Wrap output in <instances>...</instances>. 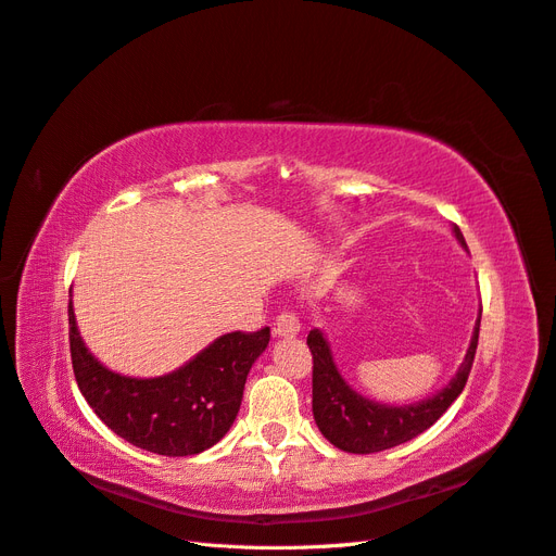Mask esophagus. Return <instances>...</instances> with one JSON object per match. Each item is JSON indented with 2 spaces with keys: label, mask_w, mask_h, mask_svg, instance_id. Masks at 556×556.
Instances as JSON below:
<instances>
[{
  "label": "esophagus",
  "mask_w": 556,
  "mask_h": 556,
  "mask_svg": "<svg viewBox=\"0 0 556 556\" xmlns=\"http://www.w3.org/2000/svg\"><path fill=\"white\" fill-rule=\"evenodd\" d=\"M275 336L279 338H293L300 332V321H298V314L293 309H281L277 314V321H275Z\"/></svg>",
  "instance_id": "1"
}]
</instances>
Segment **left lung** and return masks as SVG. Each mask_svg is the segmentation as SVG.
Returning a JSON list of instances; mask_svg holds the SVG:
<instances>
[{
	"instance_id": "obj_1",
	"label": "left lung",
	"mask_w": 556,
	"mask_h": 556,
	"mask_svg": "<svg viewBox=\"0 0 556 556\" xmlns=\"http://www.w3.org/2000/svg\"><path fill=\"white\" fill-rule=\"evenodd\" d=\"M456 240L466 247L458 226H454ZM482 316V314H480ZM480 338V319L475 324L468 354L456 377L438 395L417 405L391 407L363 399L340 377L330 356V346L321 330H309L307 346L312 352V412L324 438L342 452L375 454L417 438L431 428L447 407L464 391L475 361V349Z\"/></svg>"
}]
</instances>
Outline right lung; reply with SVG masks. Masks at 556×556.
Masks as SVG:
<instances>
[{
  "instance_id": "add662e5",
  "label": "right lung",
  "mask_w": 556,
  "mask_h": 556,
  "mask_svg": "<svg viewBox=\"0 0 556 556\" xmlns=\"http://www.w3.org/2000/svg\"><path fill=\"white\" fill-rule=\"evenodd\" d=\"M70 352L76 384L111 431L153 454L190 456L228 433L242 405L247 375L269 342V328L214 340L177 372L135 379L111 372L76 330L70 300Z\"/></svg>"
}]
</instances>
